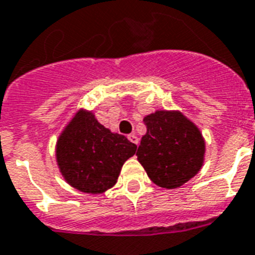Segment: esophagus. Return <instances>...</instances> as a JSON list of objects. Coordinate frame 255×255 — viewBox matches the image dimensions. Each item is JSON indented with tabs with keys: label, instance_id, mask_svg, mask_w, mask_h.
Instances as JSON below:
<instances>
[{
	"label": "esophagus",
	"instance_id": "34e87169",
	"mask_svg": "<svg viewBox=\"0 0 255 255\" xmlns=\"http://www.w3.org/2000/svg\"><path fill=\"white\" fill-rule=\"evenodd\" d=\"M128 140H129V141H131V142H133V144H136V145H137V144H138V137L134 133L128 134Z\"/></svg>",
	"mask_w": 255,
	"mask_h": 255
}]
</instances>
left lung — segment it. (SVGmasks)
<instances>
[{"label":"left lung","instance_id":"left-lung-1","mask_svg":"<svg viewBox=\"0 0 255 255\" xmlns=\"http://www.w3.org/2000/svg\"><path fill=\"white\" fill-rule=\"evenodd\" d=\"M142 121L146 133L136 156L153 183L171 190L199 173L206 141L195 123L179 110H157Z\"/></svg>","mask_w":255,"mask_h":255}]
</instances>
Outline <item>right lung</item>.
Returning a JSON list of instances; mask_svg holds the SVG:
<instances>
[{"label": "right lung", "instance_id": "obj_1", "mask_svg": "<svg viewBox=\"0 0 255 255\" xmlns=\"http://www.w3.org/2000/svg\"><path fill=\"white\" fill-rule=\"evenodd\" d=\"M137 146L99 123L93 111L77 110L56 141V163L68 185L85 194L114 187L123 163Z\"/></svg>", "mask_w": 255, "mask_h": 255}]
</instances>
